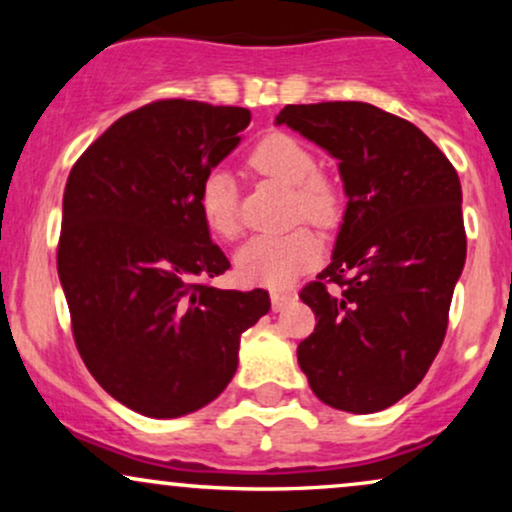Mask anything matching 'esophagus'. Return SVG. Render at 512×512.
<instances>
[{
    "mask_svg": "<svg viewBox=\"0 0 512 512\" xmlns=\"http://www.w3.org/2000/svg\"><path fill=\"white\" fill-rule=\"evenodd\" d=\"M293 293L291 291H272V308L274 310H284L286 305L293 301Z\"/></svg>",
    "mask_w": 512,
    "mask_h": 512,
    "instance_id": "34e87169",
    "label": "esophagus"
}]
</instances>
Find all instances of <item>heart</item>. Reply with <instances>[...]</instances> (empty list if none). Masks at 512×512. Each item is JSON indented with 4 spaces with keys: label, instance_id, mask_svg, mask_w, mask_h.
<instances>
[{
    "label": "heart",
    "instance_id": "heart-1",
    "mask_svg": "<svg viewBox=\"0 0 512 512\" xmlns=\"http://www.w3.org/2000/svg\"><path fill=\"white\" fill-rule=\"evenodd\" d=\"M248 166L262 178L291 190L293 216L317 228H332L342 219V190L330 175L317 173V158L308 144L286 132H272L252 146ZM199 211L214 236L233 240L240 233L236 185L221 170H214L199 187ZM320 262V243L308 228L284 236H260L250 240L236 257L238 276L245 284H291L298 274Z\"/></svg>",
    "mask_w": 512,
    "mask_h": 512
}]
</instances>
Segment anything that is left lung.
Returning a JSON list of instances; mask_svg holds the SVG:
<instances>
[{
	"instance_id": "obj_1",
	"label": "left lung",
	"mask_w": 512,
	"mask_h": 512,
	"mask_svg": "<svg viewBox=\"0 0 512 512\" xmlns=\"http://www.w3.org/2000/svg\"><path fill=\"white\" fill-rule=\"evenodd\" d=\"M276 122L330 151L349 195L330 267L298 293L317 320L298 363L330 407L387 409L424 380L448 332L467 257L457 170L419 127L370 103L286 105Z\"/></svg>"
}]
</instances>
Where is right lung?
Instances as JSON below:
<instances>
[{
	"mask_svg": "<svg viewBox=\"0 0 512 512\" xmlns=\"http://www.w3.org/2000/svg\"><path fill=\"white\" fill-rule=\"evenodd\" d=\"M250 110L185 98L146 103L96 139L64 187L57 272L88 373L154 419L202 409L231 383L240 334L269 293L221 291L199 187L236 149Z\"/></svg>",
	"mask_w": 512,
	"mask_h": 512,
	"instance_id": "right-lung-1",
	"label": "right lung"
}]
</instances>
